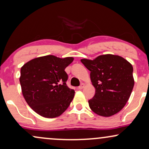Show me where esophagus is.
<instances>
[{
    "mask_svg": "<svg viewBox=\"0 0 149 149\" xmlns=\"http://www.w3.org/2000/svg\"><path fill=\"white\" fill-rule=\"evenodd\" d=\"M84 87V84H81V85L80 86H78V89H82Z\"/></svg>",
    "mask_w": 149,
    "mask_h": 149,
    "instance_id": "obj_1",
    "label": "esophagus"
}]
</instances>
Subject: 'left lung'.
Returning a JSON list of instances; mask_svg holds the SVG:
<instances>
[{"label":"left lung","instance_id":"obj_1","mask_svg":"<svg viewBox=\"0 0 149 149\" xmlns=\"http://www.w3.org/2000/svg\"><path fill=\"white\" fill-rule=\"evenodd\" d=\"M80 61L91 71L90 78L95 88L88 100L92 111L98 116L110 117L120 112L129 100L134 86L133 66L118 55L104 54L93 60Z\"/></svg>","mask_w":149,"mask_h":149}]
</instances>
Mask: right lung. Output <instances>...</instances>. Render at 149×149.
Here are the masks:
<instances>
[{
	"mask_svg": "<svg viewBox=\"0 0 149 149\" xmlns=\"http://www.w3.org/2000/svg\"><path fill=\"white\" fill-rule=\"evenodd\" d=\"M74 60L48 55L28 61L20 69L22 93L28 105L47 118L60 116L67 110L75 91L66 84L65 69Z\"/></svg>",
	"mask_w": 149,
	"mask_h": 149,
	"instance_id": "obj_1",
	"label": "right lung"
}]
</instances>
